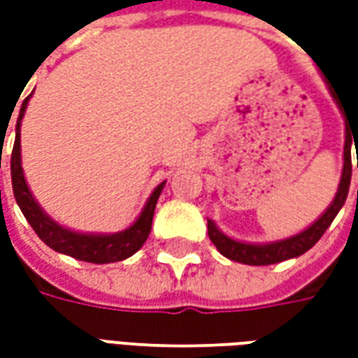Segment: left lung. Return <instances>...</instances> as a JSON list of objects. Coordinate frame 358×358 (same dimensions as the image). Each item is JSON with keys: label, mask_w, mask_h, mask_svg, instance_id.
Wrapping results in <instances>:
<instances>
[{"label": "left lung", "mask_w": 358, "mask_h": 358, "mask_svg": "<svg viewBox=\"0 0 358 358\" xmlns=\"http://www.w3.org/2000/svg\"><path fill=\"white\" fill-rule=\"evenodd\" d=\"M331 92V90H330ZM334 95V99L339 105L341 113L345 110V103L339 99V95ZM345 115V113H343ZM347 126V118H345ZM354 136H351L350 134ZM358 140V122L351 126V130L345 128V148H343V172H341V180H339L338 194L334 197V201L328 209L324 210V215L315 224H310L307 230L295 234L292 238H285V240L272 241V243H243V241H236L232 238H228L226 234H222L217 228V224L213 220H207V230H209L210 241L215 243V248L230 261L241 264H251V266H264V264H274L293 259V257H299L303 253H307L308 249L315 245L316 241L322 238V234L328 230V226L334 222V218L339 213V209L343 207V203L349 194V184H351V145L353 141ZM357 169H358V151H357Z\"/></svg>", "instance_id": "8db88e82"}]
</instances>
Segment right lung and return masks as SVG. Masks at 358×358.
<instances>
[{
    "label": "right lung",
    "mask_w": 358,
    "mask_h": 358,
    "mask_svg": "<svg viewBox=\"0 0 358 358\" xmlns=\"http://www.w3.org/2000/svg\"><path fill=\"white\" fill-rule=\"evenodd\" d=\"M28 95L22 101L20 107L19 118H17V134H15V145H13L11 153V180H13V194L15 199L19 203L22 215L27 218L30 226L34 228L38 238L50 245L53 251L65 253L69 257H74L78 261H86V263L105 264V263H117V261H124L128 257H132L138 249L145 243L149 232H151V222H153V213H155V205L159 195L163 192L164 182L153 189V194L149 195L145 207L141 210L138 220L134 222L130 228H126L122 232L117 234H80L73 232L69 228L59 226L55 220H51L42 207L36 203L34 195L28 189L27 180H24V172H22V164H20V120L24 117L27 110ZM1 161V155H0Z\"/></svg>",
    "instance_id": "obj_1"
}]
</instances>
